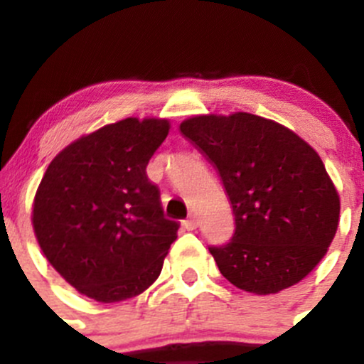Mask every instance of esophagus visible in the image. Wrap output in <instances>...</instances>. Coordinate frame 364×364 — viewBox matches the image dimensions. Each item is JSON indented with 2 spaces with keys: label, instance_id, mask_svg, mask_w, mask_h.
<instances>
[{
  "label": "esophagus",
  "instance_id": "34e87169",
  "mask_svg": "<svg viewBox=\"0 0 364 364\" xmlns=\"http://www.w3.org/2000/svg\"><path fill=\"white\" fill-rule=\"evenodd\" d=\"M197 226H198V220H197V217H189L188 220H184V228L188 231H193V230H197Z\"/></svg>",
  "mask_w": 364,
  "mask_h": 364
}]
</instances>
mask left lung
I'll return each instance as SVG.
<instances>
[{
    "instance_id": "8db88e82",
    "label": "left lung",
    "mask_w": 364,
    "mask_h": 364,
    "mask_svg": "<svg viewBox=\"0 0 364 364\" xmlns=\"http://www.w3.org/2000/svg\"><path fill=\"white\" fill-rule=\"evenodd\" d=\"M180 133L213 164L233 208V237L210 247L222 275L255 295L301 282L339 226V193L317 151L250 112L198 114Z\"/></svg>"
}]
</instances>
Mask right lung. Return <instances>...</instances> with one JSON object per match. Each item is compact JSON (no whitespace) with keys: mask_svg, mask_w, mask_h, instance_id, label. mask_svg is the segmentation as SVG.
Returning a JSON list of instances; mask_svg holds the SVG:
<instances>
[{"mask_svg":"<svg viewBox=\"0 0 364 364\" xmlns=\"http://www.w3.org/2000/svg\"><path fill=\"white\" fill-rule=\"evenodd\" d=\"M166 118H125L83 134L49 164L32 202L41 252L76 291L120 302L162 272L178 222L164 217L146 175L169 133Z\"/></svg>","mask_w":364,"mask_h":364,"instance_id":"obj_1","label":"right lung"}]
</instances>
